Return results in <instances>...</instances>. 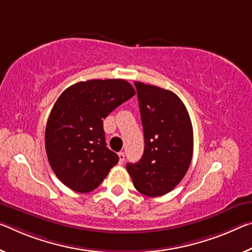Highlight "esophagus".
Masks as SVG:
<instances>
[{
	"mask_svg": "<svg viewBox=\"0 0 252 252\" xmlns=\"http://www.w3.org/2000/svg\"><path fill=\"white\" fill-rule=\"evenodd\" d=\"M118 155H119V163L120 165H122L123 161H125V158H126L125 153H123V151H120Z\"/></svg>",
	"mask_w": 252,
	"mask_h": 252,
	"instance_id": "34e87169",
	"label": "esophagus"
}]
</instances>
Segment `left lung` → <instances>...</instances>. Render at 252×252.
I'll return each mask as SVG.
<instances>
[{
  "mask_svg": "<svg viewBox=\"0 0 252 252\" xmlns=\"http://www.w3.org/2000/svg\"><path fill=\"white\" fill-rule=\"evenodd\" d=\"M145 135L140 160L126 163L135 189L149 197L169 193L189 168L193 126L176 94L158 86L134 83Z\"/></svg>",
  "mask_w": 252,
  "mask_h": 252,
  "instance_id": "8db88e82",
  "label": "left lung"
}]
</instances>
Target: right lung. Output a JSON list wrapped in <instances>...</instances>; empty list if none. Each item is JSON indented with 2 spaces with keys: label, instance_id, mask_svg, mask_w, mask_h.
Returning <instances> with one entry per match:
<instances>
[{
  "label": "right lung",
  "instance_id": "obj_1",
  "mask_svg": "<svg viewBox=\"0 0 252 252\" xmlns=\"http://www.w3.org/2000/svg\"><path fill=\"white\" fill-rule=\"evenodd\" d=\"M135 94L125 79H91L63 92L46 126V151L56 176L77 193L97 189L119 156L106 148L103 120Z\"/></svg>",
  "mask_w": 252,
  "mask_h": 252
}]
</instances>
